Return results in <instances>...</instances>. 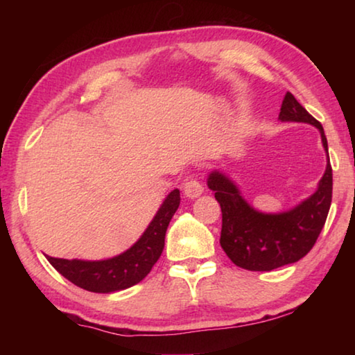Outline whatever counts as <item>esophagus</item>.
Instances as JSON below:
<instances>
[{
    "mask_svg": "<svg viewBox=\"0 0 355 355\" xmlns=\"http://www.w3.org/2000/svg\"><path fill=\"white\" fill-rule=\"evenodd\" d=\"M183 192L186 197H189V199H196V197H199L203 192V184L196 177H189L184 180Z\"/></svg>",
    "mask_w": 355,
    "mask_h": 355,
    "instance_id": "esophagus-1",
    "label": "esophagus"
}]
</instances>
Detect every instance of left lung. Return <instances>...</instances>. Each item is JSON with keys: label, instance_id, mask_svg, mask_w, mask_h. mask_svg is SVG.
<instances>
[{"label": "left lung", "instance_id": "1", "mask_svg": "<svg viewBox=\"0 0 355 355\" xmlns=\"http://www.w3.org/2000/svg\"><path fill=\"white\" fill-rule=\"evenodd\" d=\"M279 119L282 122H304L320 130L322 146L327 152V139L322 125L294 98L285 94ZM332 166L326 172L313 196L296 208L280 214H263L245 202L230 178L211 172L208 188L214 191L222 211L220 245L227 257L249 271H272L285 264L296 263L313 248L326 224L332 203Z\"/></svg>", "mask_w": 355, "mask_h": 355}]
</instances>
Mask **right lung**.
<instances>
[{"instance_id":"right-lung-1","label":"right lung","mask_w":355,"mask_h":355,"mask_svg":"<svg viewBox=\"0 0 355 355\" xmlns=\"http://www.w3.org/2000/svg\"><path fill=\"white\" fill-rule=\"evenodd\" d=\"M180 205V191L166 197L158 213L133 248L110 260L83 261L46 257L51 266L71 284L92 293H112L130 288L152 271L164 249L166 230Z\"/></svg>"}]
</instances>
